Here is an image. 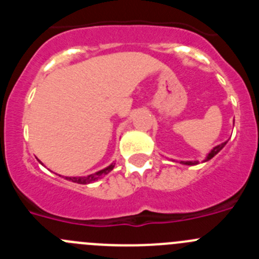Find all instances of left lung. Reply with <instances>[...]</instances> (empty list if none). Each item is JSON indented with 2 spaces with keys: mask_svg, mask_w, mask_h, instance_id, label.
<instances>
[{
  "mask_svg": "<svg viewBox=\"0 0 259 259\" xmlns=\"http://www.w3.org/2000/svg\"><path fill=\"white\" fill-rule=\"evenodd\" d=\"M226 144H227V141H226V143H222L221 145H218V146H215L214 149L211 150V152L209 153V154H207V157H206V159H205V161H209V159H211L212 157H214L215 154H218L219 152H221L222 149H223L224 148V145H226ZM180 163H183V164H189V166H192V164H197L198 162L197 161H187V162H180Z\"/></svg>",
  "mask_w": 259,
  "mask_h": 259,
  "instance_id": "left-lung-1",
  "label": "left lung"
}]
</instances>
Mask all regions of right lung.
Masks as SVG:
<instances>
[{
  "mask_svg": "<svg viewBox=\"0 0 259 259\" xmlns=\"http://www.w3.org/2000/svg\"><path fill=\"white\" fill-rule=\"evenodd\" d=\"M114 168V164H110L109 167L104 168L101 171H97V172L92 174V175H88V176H76V178H66L67 180L72 183H77V184H89V183H95L97 182L98 179H101L102 176H105L106 174H109L110 171Z\"/></svg>",
  "mask_w": 259,
  "mask_h": 259,
  "instance_id": "obj_1",
  "label": "right lung"
}]
</instances>
